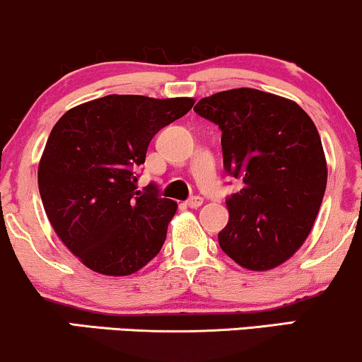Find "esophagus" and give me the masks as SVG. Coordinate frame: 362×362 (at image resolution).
<instances>
[{"label": "esophagus", "mask_w": 362, "mask_h": 362, "mask_svg": "<svg viewBox=\"0 0 362 362\" xmlns=\"http://www.w3.org/2000/svg\"><path fill=\"white\" fill-rule=\"evenodd\" d=\"M186 205H188L189 208H199L203 205V198L202 197H193L189 198L188 202H186Z\"/></svg>", "instance_id": "obj_1"}]
</instances>
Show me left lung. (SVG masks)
<instances>
[{"label":"left lung","mask_w":362,"mask_h":362,"mask_svg":"<svg viewBox=\"0 0 362 362\" xmlns=\"http://www.w3.org/2000/svg\"><path fill=\"white\" fill-rule=\"evenodd\" d=\"M199 117L222 130L223 168L244 181L227 198L220 247L250 271L288 261L312 230L327 186L320 135L300 105L252 88L202 98Z\"/></svg>","instance_id":"1"}]
</instances>
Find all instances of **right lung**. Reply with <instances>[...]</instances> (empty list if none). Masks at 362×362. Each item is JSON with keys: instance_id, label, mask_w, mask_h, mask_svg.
<instances>
[{"instance_id": "obj_1", "label": "right lung", "mask_w": 362, "mask_h": 362, "mask_svg": "<svg viewBox=\"0 0 362 362\" xmlns=\"http://www.w3.org/2000/svg\"><path fill=\"white\" fill-rule=\"evenodd\" d=\"M193 98L108 95L59 118L38 164V191L59 239L95 273L129 276L152 261L177 203L137 191L135 169Z\"/></svg>"}]
</instances>
